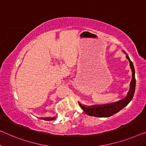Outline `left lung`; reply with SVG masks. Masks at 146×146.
<instances>
[{
  "mask_svg": "<svg viewBox=\"0 0 146 146\" xmlns=\"http://www.w3.org/2000/svg\"><path fill=\"white\" fill-rule=\"evenodd\" d=\"M123 52L126 54V53L124 51H123ZM126 57L129 60L130 66H131L132 70V80L131 84H130V89L129 93L127 94V96L125 98H123V99L121 100L118 102L104 105H93V106H86L79 103V105L81 106V108H82L83 110L87 115L98 117H110V116L113 115V114H115L118 111H119L123 108L127 106L128 104L133 99L136 87L135 71H134L133 62L131 61L129 57L127 54Z\"/></svg>",
  "mask_w": 146,
  "mask_h": 146,
  "instance_id": "8db88e82",
  "label": "left lung"
}]
</instances>
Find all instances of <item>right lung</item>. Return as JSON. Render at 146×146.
Wrapping results in <instances>:
<instances>
[{
  "label": "right lung",
  "mask_w": 146,
  "mask_h": 146,
  "mask_svg": "<svg viewBox=\"0 0 146 146\" xmlns=\"http://www.w3.org/2000/svg\"><path fill=\"white\" fill-rule=\"evenodd\" d=\"M40 119H43L44 120L46 121H51V120H54L55 119V117H45V118H40Z\"/></svg>",
  "instance_id": "right-lung-1"
}]
</instances>
